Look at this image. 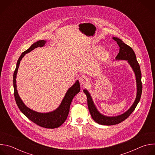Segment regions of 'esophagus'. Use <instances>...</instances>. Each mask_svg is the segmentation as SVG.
I'll return each mask as SVG.
<instances>
[{
    "instance_id": "obj_1",
    "label": "esophagus",
    "mask_w": 155,
    "mask_h": 155,
    "mask_svg": "<svg viewBox=\"0 0 155 155\" xmlns=\"http://www.w3.org/2000/svg\"><path fill=\"white\" fill-rule=\"evenodd\" d=\"M80 83H81V85H86L88 83H89L90 81H89V78H88L87 77H86L85 76H83V77L80 78Z\"/></svg>"
}]
</instances>
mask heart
I'll return each mask as SVG.
<instances>
[{
	"instance_id": "b5f03b06",
	"label": "heart",
	"mask_w": 155,
	"mask_h": 155,
	"mask_svg": "<svg viewBox=\"0 0 155 155\" xmlns=\"http://www.w3.org/2000/svg\"><path fill=\"white\" fill-rule=\"evenodd\" d=\"M102 49L101 46H96L93 48L94 52H97ZM109 56V52L107 50H102L97 54V58L99 61H104Z\"/></svg>"
}]
</instances>
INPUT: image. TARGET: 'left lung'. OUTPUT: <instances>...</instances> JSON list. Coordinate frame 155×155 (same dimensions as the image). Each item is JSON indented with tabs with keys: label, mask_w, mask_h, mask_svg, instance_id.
Returning a JSON list of instances; mask_svg holds the SVG:
<instances>
[{
	"label": "left lung",
	"mask_w": 155,
	"mask_h": 155,
	"mask_svg": "<svg viewBox=\"0 0 155 155\" xmlns=\"http://www.w3.org/2000/svg\"><path fill=\"white\" fill-rule=\"evenodd\" d=\"M113 39L115 40L120 47V51L118 55L116 56L115 59L118 60H124L127 61L128 64L130 65V68L133 70L136 80V86H137V94L135 101L130 107L124 113L119 115L118 116L108 117L105 116L99 112L97 107H96L93 100L91 97L90 93L86 89L83 90V92L86 95L87 107L93 120H94L97 123L102 125L110 126L115 125L120 123L121 122L125 120L135 110L136 106L140 101L142 91V84L141 81V71L140 65L137 61L136 56L131 47L125 44L121 39L114 37Z\"/></svg>",
	"instance_id": "8db88e82"
}]
</instances>
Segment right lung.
Returning a JSON list of instances; mask_svg holds the SVG:
<instances>
[{"label": "right lung", "mask_w": 155, "mask_h": 155, "mask_svg": "<svg viewBox=\"0 0 155 155\" xmlns=\"http://www.w3.org/2000/svg\"><path fill=\"white\" fill-rule=\"evenodd\" d=\"M46 42V40H41L34 43L29 48L23 52L19 56L17 61L15 71L13 74L14 96L16 104L21 110V112L31 121L43 127L54 129L61 126L64 123L65 120L67 119L69 113L70 105L72 101L74 96L80 91V85L78 80H77L75 83L70 88H69V90L66 92L59 106L56 109L53 110V111L47 113L38 112L28 107L20 98L16 88V75L20 61H21L22 58L25 56L26 54L31 52L35 48L37 47H44Z\"/></svg>", "instance_id": "right-lung-1"}]
</instances>
